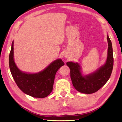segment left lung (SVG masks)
Masks as SVG:
<instances>
[{"mask_svg":"<svg viewBox=\"0 0 122 122\" xmlns=\"http://www.w3.org/2000/svg\"><path fill=\"white\" fill-rule=\"evenodd\" d=\"M108 42V56L106 63L90 74L83 75L81 68L78 63L67 62L71 70V78L73 85L78 92L84 94H92L98 91L106 84L110 78L113 66L112 46L107 35Z\"/></svg>","mask_w":122,"mask_h":122,"instance_id":"1","label":"left lung"}]
</instances>
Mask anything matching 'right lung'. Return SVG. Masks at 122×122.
I'll list each match as a JSON object with an SVG mask.
<instances>
[{
  "mask_svg": "<svg viewBox=\"0 0 122 122\" xmlns=\"http://www.w3.org/2000/svg\"><path fill=\"white\" fill-rule=\"evenodd\" d=\"M13 44V41L9 55V66L18 87L25 94L33 97L44 98L48 96L53 90L55 74L65 63L61 59H57L38 73H24L18 69L14 62Z\"/></svg>",
  "mask_w": 122,
  "mask_h": 122,
  "instance_id": "add662e5",
  "label": "right lung"
}]
</instances>
